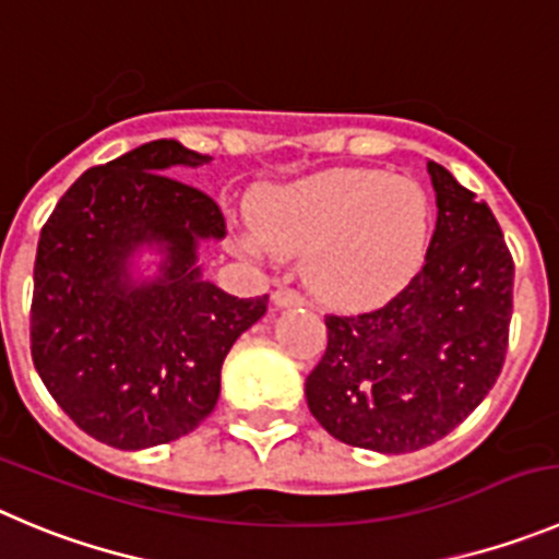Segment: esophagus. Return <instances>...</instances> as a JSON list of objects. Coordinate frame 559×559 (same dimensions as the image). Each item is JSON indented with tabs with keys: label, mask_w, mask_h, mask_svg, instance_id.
Wrapping results in <instances>:
<instances>
[{
	"label": "esophagus",
	"mask_w": 559,
	"mask_h": 559,
	"mask_svg": "<svg viewBox=\"0 0 559 559\" xmlns=\"http://www.w3.org/2000/svg\"><path fill=\"white\" fill-rule=\"evenodd\" d=\"M273 304L278 306V309H295V306H304V295L289 289V286H281V289L273 292Z\"/></svg>",
	"instance_id": "34e87169"
}]
</instances>
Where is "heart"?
<instances>
[{"label":"heart","instance_id":"heart-1","mask_svg":"<svg viewBox=\"0 0 559 559\" xmlns=\"http://www.w3.org/2000/svg\"><path fill=\"white\" fill-rule=\"evenodd\" d=\"M432 206L425 187L385 170H322L267 192L242 242L259 255L300 259L311 289L333 306L383 304L425 262Z\"/></svg>","mask_w":559,"mask_h":559}]
</instances>
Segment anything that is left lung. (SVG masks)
<instances>
[{"label": "left lung", "instance_id": "obj_1", "mask_svg": "<svg viewBox=\"0 0 559 559\" xmlns=\"http://www.w3.org/2000/svg\"><path fill=\"white\" fill-rule=\"evenodd\" d=\"M438 221L425 264L383 309L328 314L306 403L333 438L405 455L455 430L493 389L508 353L513 255L472 190L427 162Z\"/></svg>", "mask_w": 559, "mask_h": 559}]
</instances>
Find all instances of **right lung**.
Returning a JSON list of instances; mask_svg holds the SVG:
<instances>
[{"mask_svg":"<svg viewBox=\"0 0 559 559\" xmlns=\"http://www.w3.org/2000/svg\"><path fill=\"white\" fill-rule=\"evenodd\" d=\"M209 156L154 140L85 170L38 239L29 314L33 361L80 430L115 450H148L195 430L221 397L231 344L267 311L203 278L201 242L223 212L174 179ZM160 253L157 275L133 262Z\"/></svg>","mask_w":559,"mask_h":559,"instance_id":"add662e5","label":"right lung"}]
</instances>
